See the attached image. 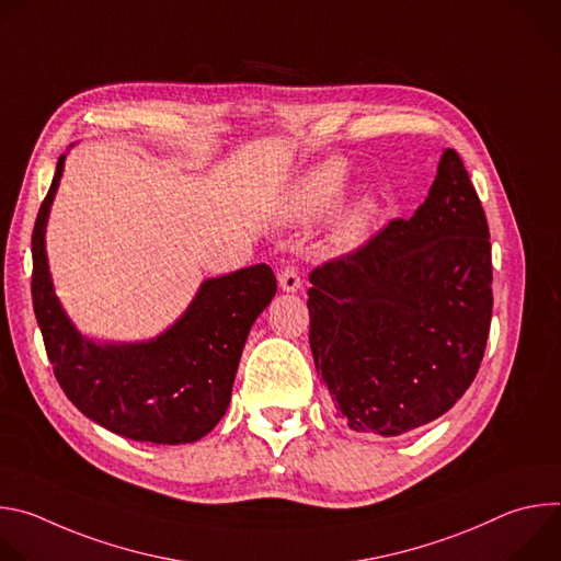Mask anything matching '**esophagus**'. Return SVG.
<instances>
[{
	"instance_id": "esophagus-1",
	"label": "esophagus",
	"mask_w": 561,
	"mask_h": 561,
	"mask_svg": "<svg viewBox=\"0 0 561 561\" xmlns=\"http://www.w3.org/2000/svg\"><path fill=\"white\" fill-rule=\"evenodd\" d=\"M277 279H279V288H282L284 293H297V290L301 288L299 271H297V266H293V264H286V266L279 271Z\"/></svg>"
}]
</instances>
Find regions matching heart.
Masks as SVG:
<instances>
[{"mask_svg": "<svg viewBox=\"0 0 561 561\" xmlns=\"http://www.w3.org/2000/svg\"><path fill=\"white\" fill-rule=\"evenodd\" d=\"M348 186V171L342 159H329L304 173L286 193L282 213L293 224H310L329 215ZM381 215V202L375 193L366 191L348 199L333 219V239L340 247H355L370 232Z\"/></svg>", "mask_w": 561, "mask_h": 561, "instance_id": "heart-1", "label": "heart"}]
</instances>
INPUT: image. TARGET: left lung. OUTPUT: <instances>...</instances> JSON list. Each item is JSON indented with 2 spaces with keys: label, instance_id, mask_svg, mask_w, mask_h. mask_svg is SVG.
Masks as SVG:
<instances>
[{
  "label": "left lung",
  "instance_id": "left-lung-1",
  "mask_svg": "<svg viewBox=\"0 0 561 561\" xmlns=\"http://www.w3.org/2000/svg\"><path fill=\"white\" fill-rule=\"evenodd\" d=\"M489 239L482 202L446 148L411 219L310 273V351L348 428L397 437L468 390L493 314Z\"/></svg>",
  "mask_w": 561,
  "mask_h": 561
}]
</instances>
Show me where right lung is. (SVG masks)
Listing matches in <instances>:
<instances>
[{
	"label": "right lung",
	"mask_w": 561,
	"mask_h": 561,
	"mask_svg": "<svg viewBox=\"0 0 561 561\" xmlns=\"http://www.w3.org/2000/svg\"><path fill=\"white\" fill-rule=\"evenodd\" d=\"M66 154L33 230V306L55 377L89 420L135 442L191 444L224 417L255 319L277 293L266 264L204 279L178 322L146 342H98L77 331L46 257V224Z\"/></svg>",
	"instance_id": "add662e5"
}]
</instances>
